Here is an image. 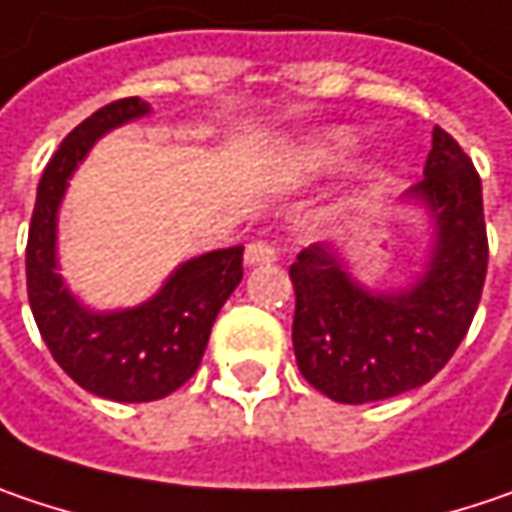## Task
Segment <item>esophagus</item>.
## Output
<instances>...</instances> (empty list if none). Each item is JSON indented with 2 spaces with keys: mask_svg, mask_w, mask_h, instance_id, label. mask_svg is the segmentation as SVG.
<instances>
[{
  "mask_svg": "<svg viewBox=\"0 0 512 512\" xmlns=\"http://www.w3.org/2000/svg\"><path fill=\"white\" fill-rule=\"evenodd\" d=\"M278 260V249L269 243V240H252L246 246V263L249 266H260V263H272Z\"/></svg>",
  "mask_w": 512,
  "mask_h": 512,
  "instance_id": "esophagus-1",
  "label": "esophagus"
}]
</instances>
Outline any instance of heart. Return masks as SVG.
Instances as JSON below:
<instances>
[{"instance_id": "1", "label": "heart", "mask_w": 512, "mask_h": 512, "mask_svg": "<svg viewBox=\"0 0 512 512\" xmlns=\"http://www.w3.org/2000/svg\"><path fill=\"white\" fill-rule=\"evenodd\" d=\"M356 150V138L347 130H330L324 136H318L307 153H304V162L310 170H330V167L342 165L347 156Z\"/></svg>"}]
</instances>
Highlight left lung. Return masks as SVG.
Wrapping results in <instances>:
<instances>
[{
	"mask_svg": "<svg viewBox=\"0 0 512 512\" xmlns=\"http://www.w3.org/2000/svg\"><path fill=\"white\" fill-rule=\"evenodd\" d=\"M408 196L429 205L437 226L429 272L411 289H362L327 246L304 249L289 266L298 371L336 403H374L429 382L478 310L490 257L481 176L446 130L435 127L423 179Z\"/></svg>",
	"mask_w": 512,
	"mask_h": 512,
	"instance_id": "left-lung-1",
	"label": "left lung"
}]
</instances>
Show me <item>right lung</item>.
I'll return each instance as SVG.
<instances>
[{
	"mask_svg": "<svg viewBox=\"0 0 512 512\" xmlns=\"http://www.w3.org/2000/svg\"><path fill=\"white\" fill-rule=\"evenodd\" d=\"M141 98H121L77 124L37 185L25 246L28 304L54 362L89 394L115 403H150L196 374L214 318L243 278V246L208 252L173 272L147 304L121 313H92L63 286L54 260L57 205L77 162L98 138L144 115Z\"/></svg>",
	"mask_w": 512,
	"mask_h": 512,
	"instance_id": "add662e5",
	"label": "right lung"
}]
</instances>
